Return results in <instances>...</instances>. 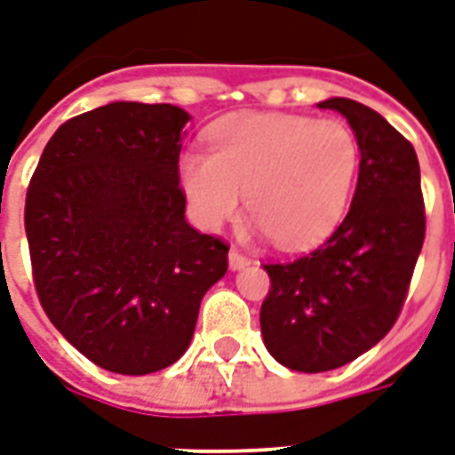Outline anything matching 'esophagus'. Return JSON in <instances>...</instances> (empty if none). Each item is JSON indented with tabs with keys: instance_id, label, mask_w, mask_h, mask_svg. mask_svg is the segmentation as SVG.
<instances>
[{
	"instance_id": "esophagus-1",
	"label": "esophagus",
	"mask_w": 455,
	"mask_h": 455,
	"mask_svg": "<svg viewBox=\"0 0 455 455\" xmlns=\"http://www.w3.org/2000/svg\"><path fill=\"white\" fill-rule=\"evenodd\" d=\"M248 265H251V259L245 258L243 252H238V251L228 252V267H231L234 272H238V269H245Z\"/></svg>"
}]
</instances>
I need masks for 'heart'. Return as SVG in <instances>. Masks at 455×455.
Wrapping results in <instances>:
<instances>
[{
	"mask_svg": "<svg viewBox=\"0 0 455 455\" xmlns=\"http://www.w3.org/2000/svg\"><path fill=\"white\" fill-rule=\"evenodd\" d=\"M210 150L186 152L181 186L203 228H220L245 204L252 231L283 251L327 238L351 203L360 148L343 121L245 112L210 128Z\"/></svg>",
	"mask_w": 455,
	"mask_h": 455,
	"instance_id": "1",
	"label": "heart"
}]
</instances>
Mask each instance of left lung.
Instances as JSON below:
<instances>
[{
	"label": "left lung",
	"mask_w": 455,
	"mask_h": 455,
	"mask_svg": "<svg viewBox=\"0 0 455 455\" xmlns=\"http://www.w3.org/2000/svg\"><path fill=\"white\" fill-rule=\"evenodd\" d=\"M346 116L360 148L351 210L317 251L265 265L259 310L267 351L298 372L351 363L394 327L425 241L420 164L381 114L348 97L317 104Z\"/></svg>",
	"instance_id": "left-lung-1"
}]
</instances>
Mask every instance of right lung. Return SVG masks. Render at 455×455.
<instances>
[{
	"mask_svg": "<svg viewBox=\"0 0 455 455\" xmlns=\"http://www.w3.org/2000/svg\"><path fill=\"white\" fill-rule=\"evenodd\" d=\"M173 104L109 102L57 128L26 196L37 298L102 370L150 374L188 351L228 245L186 221Z\"/></svg>",
	"mask_w": 455,
	"mask_h": 455,
	"instance_id": "1",
	"label": "right lung"
}]
</instances>
